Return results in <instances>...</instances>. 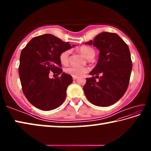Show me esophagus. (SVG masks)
Wrapping results in <instances>:
<instances>
[{"instance_id": "1", "label": "esophagus", "mask_w": 151, "mask_h": 151, "mask_svg": "<svg viewBox=\"0 0 151 151\" xmlns=\"http://www.w3.org/2000/svg\"><path fill=\"white\" fill-rule=\"evenodd\" d=\"M78 78V77H76V76H73V80H76Z\"/></svg>"}]
</instances>
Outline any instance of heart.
I'll use <instances>...</instances> for the list:
<instances>
[{
    "label": "heart",
    "mask_w": 151,
    "mask_h": 151,
    "mask_svg": "<svg viewBox=\"0 0 151 151\" xmlns=\"http://www.w3.org/2000/svg\"><path fill=\"white\" fill-rule=\"evenodd\" d=\"M80 52L83 54L85 57L89 59L91 57H94V55H95V52H94V49L92 47H86V46H83L80 48ZM69 55L70 51L69 50H65L62 52L60 54L59 56V60L60 62L63 64V65H66L68 63L69 60ZM88 71V68L86 67H79V66H70L68 67H66L65 69V72L66 73L68 74L73 76H76V77H78V76H83L85 75Z\"/></svg>",
    "instance_id": "b5f03b06"
}]
</instances>
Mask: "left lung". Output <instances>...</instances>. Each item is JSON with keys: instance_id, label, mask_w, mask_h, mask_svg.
Returning a JSON list of instances; mask_svg holds the SVG:
<instances>
[{"instance_id": "left-lung-1", "label": "left lung", "mask_w": 151, "mask_h": 151, "mask_svg": "<svg viewBox=\"0 0 151 151\" xmlns=\"http://www.w3.org/2000/svg\"><path fill=\"white\" fill-rule=\"evenodd\" d=\"M85 45H94L100 51L96 66L86 78L83 90L88 100L99 106H108L124 95L132 70L131 53L128 45L113 32H103ZM101 74L99 78L98 75ZM96 78H99L98 81Z\"/></svg>"}]
</instances>
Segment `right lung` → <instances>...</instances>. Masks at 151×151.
<instances>
[{"mask_svg": "<svg viewBox=\"0 0 151 151\" xmlns=\"http://www.w3.org/2000/svg\"><path fill=\"white\" fill-rule=\"evenodd\" d=\"M75 47L55 36L45 34L33 38L22 50L19 73L24 96L33 106L42 111L60 106L66 89L73 83L70 75L60 68V54ZM50 71L61 76L50 79Z\"/></svg>", "mask_w": 151, "mask_h": 151, "instance_id": "right-lung-1", "label": "right lung"}]
</instances>
